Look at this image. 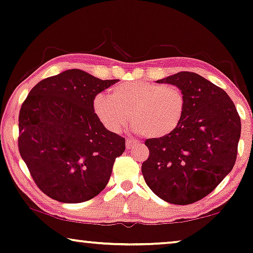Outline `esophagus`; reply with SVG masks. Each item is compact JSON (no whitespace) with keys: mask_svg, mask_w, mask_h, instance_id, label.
<instances>
[{"mask_svg":"<svg viewBox=\"0 0 253 253\" xmlns=\"http://www.w3.org/2000/svg\"><path fill=\"white\" fill-rule=\"evenodd\" d=\"M137 144H138V141L136 139H131V138H127V139L126 140V145L127 150H131V148H133Z\"/></svg>","mask_w":253,"mask_h":253,"instance_id":"34e87169","label":"esophagus"}]
</instances>
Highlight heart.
Returning <instances> with one entry per match:
<instances>
[{"instance_id": "obj_1", "label": "heart", "mask_w": 253, "mask_h": 253, "mask_svg": "<svg viewBox=\"0 0 253 253\" xmlns=\"http://www.w3.org/2000/svg\"><path fill=\"white\" fill-rule=\"evenodd\" d=\"M109 95H95L92 106L96 119L110 132H120L131 114L134 133L165 137L177 129L185 113L184 94L172 84L127 82L113 86Z\"/></svg>"}]
</instances>
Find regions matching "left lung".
I'll list each match as a JSON object with an SVG mask.
<instances>
[{
    "mask_svg": "<svg viewBox=\"0 0 253 253\" xmlns=\"http://www.w3.org/2000/svg\"><path fill=\"white\" fill-rule=\"evenodd\" d=\"M157 83L182 89L185 113L174 132L145 141L150 157L141 172L159 198L189 205L212 192L231 171L241 119L227 93L198 74L181 71Z\"/></svg>",
    "mask_w": 253,
    "mask_h": 253,
    "instance_id": "left-lung-1",
    "label": "left lung"
}]
</instances>
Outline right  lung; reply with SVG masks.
I'll return each mask as SVG.
<instances>
[{"instance_id": "1", "label": "right lung", "mask_w": 253, "mask_h": 253, "mask_svg": "<svg viewBox=\"0 0 253 253\" xmlns=\"http://www.w3.org/2000/svg\"><path fill=\"white\" fill-rule=\"evenodd\" d=\"M119 82L71 69L34 86L19 113L18 147L36 184L61 203H83L108 183L126 139L96 119L93 99Z\"/></svg>"}]
</instances>
